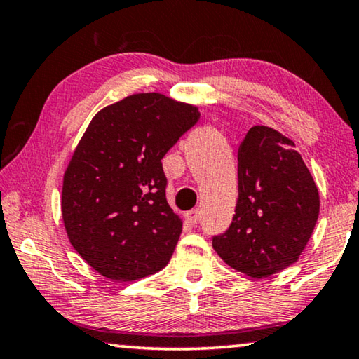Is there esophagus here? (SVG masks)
I'll return each instance as SVG.
<instances>
[{"mask_svg":"<svg viewBox=\"0 0 359 359\" xmlns=\"http://www.w3.org/2000/svg\"><path fill=\"white\" fill-rule=\"evenodd\" d=\"M198 217H201V212H198V208H194V210L184 213V219L191 224H196L198 222Z\"/></svg>","mask_w":359,"mask_h":359,"instance_id":"esophagus-1","label":"esophagus"}]
</instances>
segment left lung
<instances>
[{
  "mask_svg": "<svg viewBox=\"0 0 359 359\" xmlns=\"http://www.w3.org/2000/svg\"><path fill=\"white\" fill-rule=\"evenodd\" d=\"M294 146L279 131L257 125L237 152L236 213L212 245L250 278H268L299 260L318 222V187Z\"/></svg>",
  "mask_w": 359,
  "mask_h": 359,
  "instance_id": "1",
  "label": "left lung"
}]
</instances>
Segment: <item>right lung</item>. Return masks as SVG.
<instances>
[{
	"instance_id": "obj_1",
	"label": "right lung",
	"mask_w": 359,
	"mask_h": 359,
	"mask_svg": "<svg viewBox=\"0 0 359 359\" xmlns=\"http://www.w3.org/2000/svg\"><path fill=\"white\" fill-rule=\"evenodd\" d=\"M201 114L141 93L95 115L64 175L70 244L104 278L136 280L167 266L183 222L165 196L162 158Z\"/></svg>"
}]
</instances>
